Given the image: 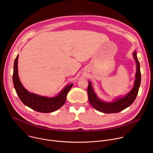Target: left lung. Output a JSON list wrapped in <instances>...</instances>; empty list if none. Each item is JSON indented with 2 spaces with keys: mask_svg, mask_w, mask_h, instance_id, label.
Returning a JSON list of instances; mask_svg holds the SVG:
<instances>
[{
  "mask_svg": "<svg viewBox=\"0 0 153 153\" xmlns=\"http://www.w3.org/2000/svg\"><path fill=\"white\" fill-rule=\"evenodd\" d=\"M133 56L136 62L137 67L134 85L133 89L124 97L117 98L112 102H103L97 96L96 94L94 93L91 82L89 81L88 89H87L88 100L91 106L96 110L104 113H116L125 110V108L129 106L134 102L138 94L140 85L141 73L140 63L137 59V53L136 51H134Z\"/></svg>",
  "mask_w": 153,
  "mask_h": 153,
  "instance_id": "left-lung-1",
  "label": "left lung"
}]
</instances>
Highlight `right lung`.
<instances>
[{"label": "right lung", "instance_id": "obj_1", "mask_svg": "<svg viewBox=\"0 0 153 153\" xmlns=\"http://www.w3.org/2000/svg\"><path fill=\"white\" fill-rule=\"evenodd\" d=\"M18 57L19 55L17 56L14 63L13 81L14 88L20 100L32 110L40 113H47L57 110L66 102L67 94L72 88L73 83L65 86L59 94L54 97L41 96L30 93L21 83L18 76Z\"/></svg>", "mask_w": 153, "mask_h": 153}]
</instances>
